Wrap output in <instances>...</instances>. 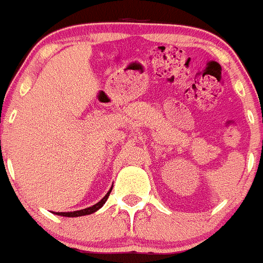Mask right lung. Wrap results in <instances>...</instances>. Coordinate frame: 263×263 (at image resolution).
Instances as JSON below:
<instances>
[{
	"label": "right lung",
	"mask_w": 263,
	"mask_h": 263,
	"mask_svg": "<svg viewBox=\"0 0 263 263\" xmlns=\"http://www.w3.org/2000/svg\"><path fill=\"white\" fill-rule=\"evenodd\" d=\"M111 191H112V188L110 189V191L107 192V194H106L105 197H103L102 199H101L98 203L93 204L92 207H87V209L84 210H79V211H72V212H53L54 215H59V216H65V217H79V216H85V215H90L93 214V212L98 211V210L101 209V207L103 206V204L106 203V201H107L108 196H110Z\"/></svg>",
	"instance_id": "obj_1"
}]
</instances>
